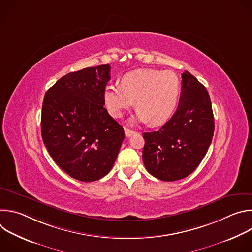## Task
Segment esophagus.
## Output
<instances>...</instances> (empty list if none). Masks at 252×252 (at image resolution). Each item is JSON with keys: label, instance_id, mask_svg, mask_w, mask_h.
<instances>
[{"label": "esophagus", "instance_id": "obj_1", "mask_svg": "<svg viewBox=\"0 0 252 252\" xmlns=\"http://www.w3.org/2000/svg\"><path fill=\"white\" fill-rule=\"evenodd\" d=\"M125 133H126V136L129 137V136L133 135V134L135 133V131H133V130H130V129H128V128H125Z\"/></svg>", "mask_w": 252, "mask_h": 252}]
</instances>
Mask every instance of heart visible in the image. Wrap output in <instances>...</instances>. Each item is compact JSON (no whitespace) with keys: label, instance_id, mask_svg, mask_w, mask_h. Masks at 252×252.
I'll list each match as a JSON object with an SVG mask.
<instances>
[{"label":"heart","instance_id":"heart-1","mask_svg":"<svg viewBox=\"0 0 252 252\" xmlns=\"http://www.w3.org/2000/svg\"><path fill=\"white\" fill-rule=\"evenodd\" d=\"M179 87L178 77L171 70L135 69L122 78L121 85L105 88L104 103L113 117L121 118L135 100L138 113L132 122H149L152 126H159L172 115Z\"/></svg>","mask_w":252,"mask_h":252}]
</instances>
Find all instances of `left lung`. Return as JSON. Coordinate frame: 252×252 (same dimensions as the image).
I'll list each match as a JSON object with an SVG mask.
<instances>
[{"label": "left lung", "instance_id": "1", "mask_svg": "<svg viewBox=\"0 0 252 252\" xmlns=\"http://www.w3.org/2000/svg\"><path fill=\"white\" fill-rule=\"evenodd\" d=\"M182 94L171 119L158 130L143 132L142 160L163 182L189 175L203 159L213 136L214 121L205 87L188 70L182 74Z\"/></svg>", "mask_w": 252, "mask_h": 252}]
</instances>
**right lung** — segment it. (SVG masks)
<instances>
[{"instance_id":"right-lung-1","label":"right lung","mask_w":252,"mask_h":252,"mask_svg":"<svg viewBox=\"0 0 252 252\" xmlns=\"http://www.w3.org/2000/svg\"><path fill=\"white\" fill-rule=\"evenodd\" d=\"M110 74V64L73 71L44 97L43 141L54 161L81 182H94L109 173L125 138L123 126L103 106Z\"/></svg>"}]
</instances>
